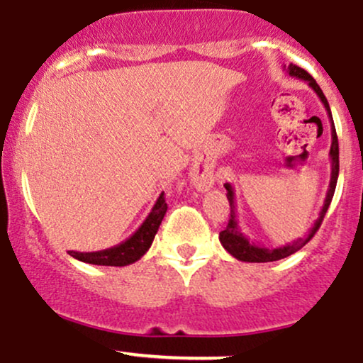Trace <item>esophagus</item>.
Here are the masks:
<instances>
[{
    "instance_id": "obj_1",
    "label": "esophagus",
    "mask_w": 363,
    "mask_h": 363,
    "mask_svg": "<svg viewBox=\"0 0 363 363\" xmlns=\"http://www.w3.org/2000/svg\"><path fill=\"white\" fill-rule=\"evenodd\" d=\"M194 182L199 189H208V187H211V184H213V177L210 174H196Z\"/></svg>"
}]
</instances>
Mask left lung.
Returning <instances> with one entry per match:
<instances>
[{"mask_svg": "<svg viewBox=\"0 0 363 363\" xmlns=\"http://www.w3.org/2000/svg\"><path fill=\"white\" fill-rule=\"evenodd\" d=\"M286 73L290 77L298 78V80H303L309 83V86L315 91V95L320 99V102L324 104V109L328 112L329 123H331V148H329V158H331V179H329V187L326 198H324V205L320 208L318 220H315L314 225L309 228L307 235L301 237V239L294 240V242H289L285 245H280V247H264V245H257L251 242L242 234L239 227V220H237V205H235V193L234 187H232L230 182L225 184V189H227V199L230 203V218H228V225L225 227V230L220 232V242H222L223 249L228 254L235 257V259L244 261V262H269V261H278L283 259V257H289L290 254L297 252L298 249H302L309 240L314 237L315 232L319 230L320 223H323L324 215H326L329 205H331L333 194H335L336 189V182H338V172H340V148H338V136H336V129H335V123H333V116H331V109H329L328 99L324 97L323 90L320 86L315 83L314 78L311 77L306 69L298 68L297 65H289L283 66Z\"/></svg>", "mask_w": 363, "mask_h": 363, "instance_id": "8db88e82", "label": "left lung"}]
</instances>
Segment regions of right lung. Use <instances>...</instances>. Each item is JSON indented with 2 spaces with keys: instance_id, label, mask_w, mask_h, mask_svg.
Instances as JSON below:
<instances>
[{
  "instance_id": "obj_1",
  "label": "right lung",
  "mask_w": 363,
  "mask_h": 363,
  "mask_svg": "<svg viewBox=\"0 0 363 363\" xmlns=\"http://www.w3.org/2000/svg\"><path fill=\"white\" fill-rule=\"evenodd\" d=\"M165 211H167V203H165L164 193L158 196V199L153 205L152 211H150L145 222L140 225L138 230L126 240L114 245V247L102 249V251L95 252H78V251H68L69 256L74 259L89 262V264L97 266H128L133 264L148 251L152 245L155 234L160 227L162 220H164Z\"/></svg>"
}]
</instances>
